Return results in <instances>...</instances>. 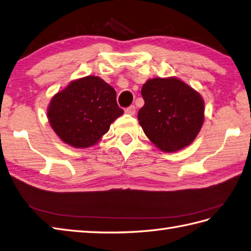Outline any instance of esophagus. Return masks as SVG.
Returning a JSON list of instances; mask_svg holds the SVG:
<instances>
[{
	"label": "esophagus",
	"mask_w": 251,
	"mask_h": 251,
	"mask_svg": "<svg viewBox=\"0 0 251 251\" xmlns=\"http://www.w3.org/2000/svg\"><path fill=\"white\" fill-rule=\"evenodd\" d=\"M126 114H129V115H135V112H136V108H135V106L134 105H131V106H129L127 108H126Z\"/></svg>",
	"instance_id": "34e87169"
}]
</instances>
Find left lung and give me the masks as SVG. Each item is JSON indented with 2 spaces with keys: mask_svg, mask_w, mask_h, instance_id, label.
<instances>
[{
  "mask_svg": "<svg viewBox=\"0 0 251 251\" xmlns=\"http://www.w3.org/2000/svg\"><path fill=\"white\" fill-rule=\"evenodd\" d=\"M142 96L138 121L156 148L176 152L194 142L204 121V101L197 90L176 76L153 77L143 85Z\"/></svg>",
  "mask_w": 251,
  "mask_h": 251,
  "instance_id": "1",
  "label": "left lung"
}]
</instances>
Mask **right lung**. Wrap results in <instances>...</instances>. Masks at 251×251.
<instances>
[{
  "instance_id": "add662e5",
  "label": "right lung",
  "mask_w": 251,
  "mask_h": 251,
  "mask_svg": "<svg viewBox=\"0 0 251 251\" xmlns=\"http://www.w3.org/2000/svg\"><path fill=\"white\" fill-rule=\"evenodd\" d=\"M122 114L115 89L96 75L73 79L52 97L47 108L55 134L65 144L78 149L99 143Z\"/></svg>"
}]
</instances>
